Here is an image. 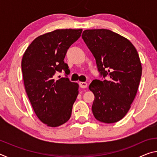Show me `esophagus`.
Listing matches in <instances>:
<instances>
[{
  "instance_id": "34e87169",
  "label": "esophagus",
  "mask_w": 157,
  "mask_h": 157,
  "mask_svg": "<svg viewBox=\"0 0 157 157\" xmlns=\"http://www.w3.org/2000/svg\"><path fill=\"white\" fill-rule=\"evenodd\" d=\"M79 86H80L82 89L86 88L87 86H88V84H87L86 82H79Z\"/></svg>"
}]
</instances>
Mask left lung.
Instances as JSON below:
<instances>
[{"instance_id": "8db88e82", "label": "left lung", "mask_w": 157, "mask_h": 157, "mask_svg": "<svg viewBox=\"0 0 157 157\" xmlns=\"http://www.w3.org/2000/svg\"><path fill=\"white\" fill-rule=\"evenodd\" d=\"M82 37L100 75L107 77L89 85L95 95L93 113L102 123H116L128 112L136 95L142 74L139 54L128 39L107 29L86 30Z\"/></svg>"}]
</instances>
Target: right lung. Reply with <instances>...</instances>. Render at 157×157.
<instances>
[{"label": "right lung", "mask_w": 157, "mask_h": 157, "mask_svg": "<svg viewBox=\"0 0 157 157\" xmlns=\"http://www.w3.org/2000/svg\"><path fill=\"white\" fill-rule=\"evenodd\" d=\"M82 29H59L42 34L28 47L21 61L26 94L34 113L47 126L56 127L71 118L79 85L68 78L55 79L63 70L66 52L80 37Z\"/></svg>", "instance_id": "obj_1"}]
</instances>
